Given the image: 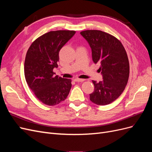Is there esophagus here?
<instances>
[{
  "mask_svg": "<svg viewBox=\"0 0 152 152\" xmlns=\"http://www.w3.org/2000/svg\"><path fill=\"white\" fill-rule=\"evenodd\" d=\"M74 80L75 82H84V81H85V79H79V78H75V79H74Z\"/></svg>",
  "mask_w": 152,
  "mask_h": 152,
  "instance_id": "34e87169",
  "label": "esophagus"
}]
</instances>
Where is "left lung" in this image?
I'll list each match as a JSON object with an SVG mask.
<instances>
[{
  "label": "left lung",
  "mask_w": 152,
  "mask_h": 152,
  "mask_svg": "<svg viewBox=\"0 0 152 152\" xmlns=\"http://www.w3.org/2000/svg\"><path fill=\"white\" fill-rule=\"evenodd\" d=\"M81 35L89 44L92 58L99 68L103 80H93L94 91L90 100L98 105H107L121 95L127 84L129 63L122 43L112 35L100 30H86Z\"/></svg>",
  "instance_id": "1"
}]
</instances>
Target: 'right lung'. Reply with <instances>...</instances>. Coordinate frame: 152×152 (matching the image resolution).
Returning <instances> with one entry per match:
<instances>
[{
  "label": "right lung",
  "mask_w": 152,
  "mask_h": 152,
  "mask_svg": "<svg viewBox=\"0 0 152 152\" xmlns=\"http://www.w3.org/2000/svg\"><path fill=\"white\" fill-rule=\"evenodd\" d=\"M75 31H51L37 39L27 51L25 76L30 89L41 102L54 106L65 100L72 80L55 75L59 52L75 35Z\"/></svg>",
  "instance_id": "add662e5"
}]
</instances>
